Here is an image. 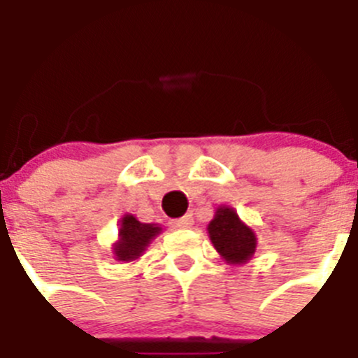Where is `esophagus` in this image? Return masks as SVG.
Listing matches in <instances>:
<instances>
[{
    "label": "esophagus",
    "instance_id": "obj_1",
    "mask_svg": "<svg viewBox=\"0 0 358 358\" xmlns=\"http://www.w3.org/2000/svg\"><path fill=\"white\" fill-rule=\"evenodd\" d=\"M192 223H194V221H192V214H185L183 217L171 221V224L175 228H191Z\"/></svg>",
    "mask_w": 358,
    "mask_h": 358
}]
</instances>
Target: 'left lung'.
Wrapping results in <instances>:
<instances>
[{"label":"left lung","mask_w":358,"mask_h":358,"mask_svg":"<svg viewBox=\"0 0 358 358\" xmlns=\"http://www.w3.org/2000/svg\"><path fill=\"white\" fill-rule=\"evenodd\" d=\"M210 243L223 260L231 266H241L251 260L257 250V235L231 207L215 208L214 219L207 227Z\"/></svg>","instance_id":"1"}]
</instances>
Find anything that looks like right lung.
<instances>
[{"label": "right lung", "mask_w": 358, "mask_h": 358, "mask_svg": "<svg viewBox=\"0 0 358 358\" xmlns=\"http://www.w3.org/2000/svg\"><path fill=\"white\" fill-rule=\"evenodd\" d=\"M162 231L159 224L141 223L139 219L131 214H124L119 224L117 241L112 244L114 259L119 262H134L150 246L151 241Z\"/></svg>", "instance_id": "right-lung-1"}]
</instances>
